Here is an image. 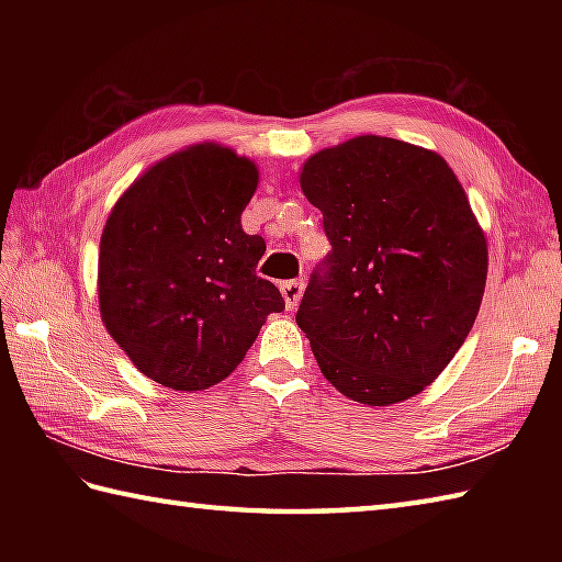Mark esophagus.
Segmentation results:
<instances>
[{
	"instance_id": "esophagus-1",
	"label": "esophagus",
	"mask_w": 562,
	"mask_h": 562,
	"mask_svg": "<svg viewBox=\"0 0 562 562\" xmlns=\"http://www.w3.org/2000/svg\"><path fill=\"white\" fill-rule=\"evenodd\" d=\"M280 292H282V300H284V308H288V312H294V308L300 306V300H302V294H304V282L302 280L282 282L280 284Z\"/></svg>"
}]
</instances>
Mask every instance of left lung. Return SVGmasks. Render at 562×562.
Masks as SVG:
<instances>
[{
  "instance_id": "1",
  "label": "left lung",
  "mask_w": 562,
  "mask_h": 562,
  "mask_svg": "<svg viewBox=\"0 0 562 562\" xmlns=\"http://www.w3.org/2000/svg\"><path fill=\"white\" fill-rule=\"evenodd\" d=\"M300 183L330 254L296 326L342 396L391 405L445 372L479 316L487 246L439 154L362 135L314 154Z\"/></svg>"
}]
</instances>
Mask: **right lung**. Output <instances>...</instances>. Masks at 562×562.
<instances>
[{"label":"right lung","instance_id":"add662e5","mask_svg":"<svg viewBox=\"0 0 562 562\" xmlns=\"http://www.w3.org/2000/svg\"><path fill=\"white\" fill-rule=\"evenodd\" d=\"M256 164L195 145L154 164L115 202L101 236L99 304L142 374L173 391L220 384L284 300L256 274L262 236L241 229Z\"/></svg>","mask_w":562,"mask_h":562}]
</instances>
